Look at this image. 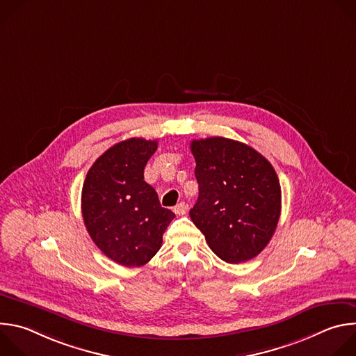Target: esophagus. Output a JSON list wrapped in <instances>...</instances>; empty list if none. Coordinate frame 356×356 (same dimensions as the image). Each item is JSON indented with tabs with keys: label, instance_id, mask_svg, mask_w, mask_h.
<instances>
[{
	"label": "esophagus",
	"instance_id": "obj_1",
	"mask_svg": "<svg viewBox=\"0 0 356 356\" xmlns=\"http://www.w3.org/2000/svg\"><path fill=\"white\" fill-rule=\"evenodd\" d=\"M173 211H175V214H177V216H184L186 211H187V206L184 204V202H179V204L173 209Z\"/></svg>",
	"mask_w": 356,
	"mask_h": 356
}]
</instances>
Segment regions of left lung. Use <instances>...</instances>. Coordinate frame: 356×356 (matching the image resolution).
Masks as SVG:
<instances>
[{"mask_svg": "<svg viewBox=\"0 0 356 356\" xmlns=\"http://www.w3.org/2000/svg\"><path fill=\"white\" fill-rule=\"evenodd\" d=\"M190 149L198 183L191 221L222 261L255 258L273 236L282 210L273 166L253 147L222 136L194 139Z\"/></svg>", "mask_w": 356, "mask_h": 356, "instance_id": "left-lung-1", "label": "left lung"}]
</instances>
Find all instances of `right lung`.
<instances>
[{
    "instance_id": "add662e5",
    "label": "right lung",
    "mask_w": 356,
    "mask_h": 356,
    "mask_svg": "<svg viewBox=\"0 0 356 356\" xmlns=\"http://www.w3.org/2000/svg\"><path fill=\"white\" fill-rule=\"evenodd\" d=\"M158 140L131 138L111 146L90 168L81 190L84 225L111 261L138 268L162 246L175 214L163 209L143 169Z\"/></svg>"
}]
</instances>
